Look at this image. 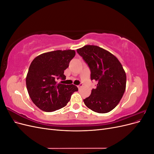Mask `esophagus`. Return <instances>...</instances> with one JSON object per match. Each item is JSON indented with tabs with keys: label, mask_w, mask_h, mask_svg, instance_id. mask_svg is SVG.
<instances>
[{
	"label": "esophagus",
	"mask_w": 154,
	"mask_h": 154,
	"mask_svg": "<svg viewBox=\"0 0 154 154\" xmlns=\"http://www.w3.org/2000/svg\"><path fill=\"white\" fill-rule=\"evenodd\" d=\"M77 87H78V88H79V89H80V88L82 87V84H80V85H78Z\"/></svg>",
	"instance_id": "1"
}]
</instances>
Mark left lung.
<instances>
[{"label":"left lung","instance_id":"8db88e82","mask_svg":"<svg viewBox=\"0 0 154 154\" xmlns=\"http://www.w3.org/2000/svg\"><path fill=\"white\" fill-rule=\"evenodd\" d=\"M91 69V80L97 82L85 105L97 113L113 110L122 100L127 76L122 63L114 54L97 45H87L77 49Z\"/></svg>","mask_w":154,"mask_h":154}]
</instances>
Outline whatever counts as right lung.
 <instances>
[{
  "label": "right lung",
  "mask_w": 154,
  "mask_h": 154,
  "mask_svg": "<svg viewBox=\"0 0 154 154\" xmlns=\"http://www.w3.org/2000/svg\"><path fill=\"white\" fill-rule=\"evenodd\" d=\"M74 50H57L41 54L32 60L26 76L29 97L40 110L50 112L67 105L71 95L78 91L74 85L62 84L64 71L74 57Z\"/></svg>",
  "instance_id": "add662e5"
}]
</instances>
